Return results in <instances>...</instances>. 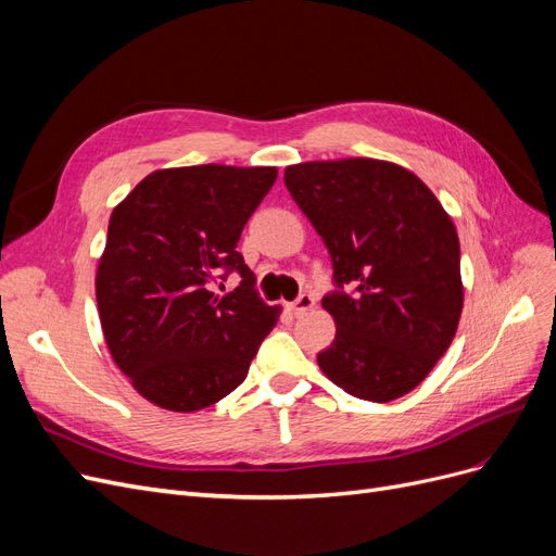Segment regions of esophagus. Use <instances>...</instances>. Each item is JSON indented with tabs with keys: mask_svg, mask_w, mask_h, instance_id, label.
<instances>
[{
	"mask_svg": "<svg viewBox=\"0 0 556 556\" xmlns=\"http://www.w3.org/2000/svg\"><path fill=\"white\" fill-rule=\"evenodd\" d=\"M313 306H315V299L311 296V294H301L294 304H290V311L296 315V317H301V315H306L308 311H313Z\"/></svg>",
	"mask_w": 556,
	"mask_h": 556,
	"instance_id": "esophagus-1",
	"label": "esophagus"
}]
</instances>
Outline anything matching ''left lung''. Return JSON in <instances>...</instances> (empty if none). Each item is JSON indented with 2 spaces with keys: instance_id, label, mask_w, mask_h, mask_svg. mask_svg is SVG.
<instances>
[{
  "instance_id": "left-lung-1",
  "label": "left lung",
  "mask_w": 556,
  "mask_h": 556,
  "mask_svg": "<svg viewBox=\"0 0 556 556\" xmlns=\"http://www.w3.org/2000/svg\"><path fill=\"white\" fill-rule=\"evenodd\" d=\"M285 185L323 237L339 288L323 299L336 323L317 355L352 396L387 403L413 392L450 348L464 308L459 237L413 172L384 160L301 162Z\"/></svg>"
}]
</instances>
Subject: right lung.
Instances as JSON below:
<instances>
[{
  "label": "right lung",
  "instance_id": "1",
  "mask_svg": "<svg viewBox=\"0 0 556 556\" xmlns=\"http://www.w3.org/2000/svg\"><path fill=\"white\" fill-rule=\"evenodd\" d=\"M276 166L199 164L148 174L111 213L94 294L115 366L172 413L213 406L245 380L280 317L252 290L237 243ZM223 267L242 288L210 292Z\"/></svg>",
  "mask_w": 556,
  "mask_h": 556
}]
</instances>
